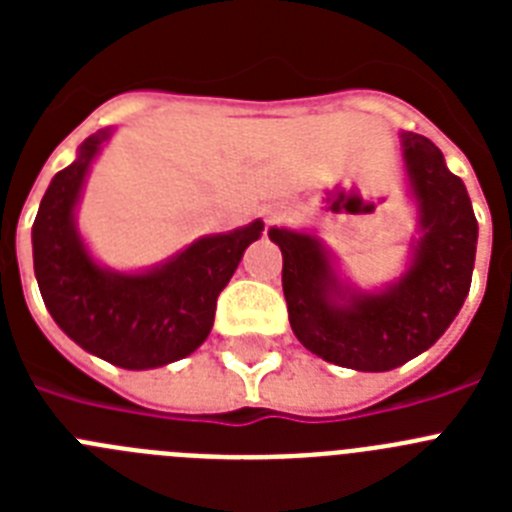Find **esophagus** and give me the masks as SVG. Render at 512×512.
<instances>
[{"mask_svg":"<svg viewBox=\"0 0 512 512\" xmlns=\"http://www.w3.org/2000/svg\"><path fill=\"white\" fill-rule=\"evenodd\" d=\"M277 217H279L277 210H266V223H274Z\"/></svg>","mask_w":512,"mask_h":512,"instance_id":"34e87169","label":"esophagus"}]
</instances>
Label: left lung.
<instances>
[{
	"mask_svg": "<svg viewBox=\"0 0 512 512\" xmlns=\"http://www.w3.org/2000/svg\"><path fill=\"white\" fill-rule=\"evenodd\" d=\"M423 238L410 269L377 295L348 292L315 235L271 228L282 248L289 325L302 346L356 372H390L423 354L459 315L472 284L477 217L464 182L418 133H400Z\"/></svg>",
	"mask_w": 512,
	"mask_h": 512,
	"instance_id": "8db88e82",
	"label": "left lung"
}]
</instances>
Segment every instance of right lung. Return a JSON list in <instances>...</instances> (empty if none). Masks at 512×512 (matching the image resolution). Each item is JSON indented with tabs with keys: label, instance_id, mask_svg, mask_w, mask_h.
<instances>
[{
	"label": "right lung",
	"instance_id": "obj_1",
	"mask_svg": "<svg viewBox=\"0 0 512 512\" xmlns=\"http://www.w3.org/2000/svg\"><path fill=\"white\" fill-rule=\"evenodd\" d=\"M110 130L89 135L79 158L53 176L33 223L35 279L45 307L84 351L122 366L153 369L205 343L215 305L264 223L200 238L169 264L143 274L102 269L74 225V207L94 156Z\"/></svg>",
	"mask_w": 512,
	"mask_h": 512
}]
</instances>
